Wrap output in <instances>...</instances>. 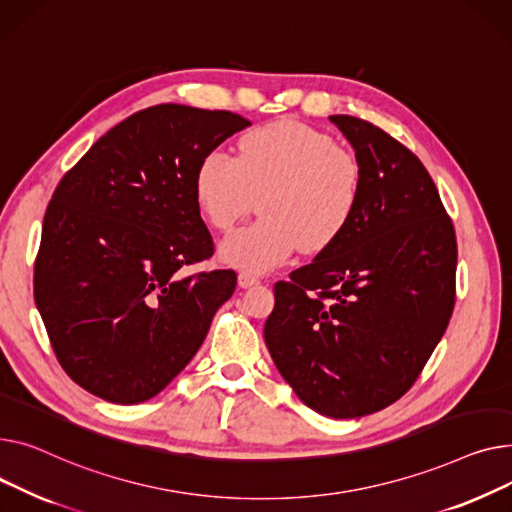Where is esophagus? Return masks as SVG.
<instances>
[{
    "mask_svg": "<svg viewBox=\"0 0 512 512\" xmlns=\"http://www.w3.org/2000/svg\"><path fill=\"white\" fill-rule=\"evenodd\" d=\"M237 283H239V287H254V285L260 283V279L252 273H246V270H244V273L237 275Z\"/></svg>",
    "mask_w": 512,
    "mask_h": 512,
    "instance_id": "1",
    "label": "esophagus"
}]
</instances>
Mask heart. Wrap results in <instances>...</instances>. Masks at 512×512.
<instances>
[{"instance_id":"obj_1","label":"heart","mask_w":512,"mask_h":512,"mask_svg":"<svg viewBox=\"0 0 512 512\" xmlns=\"http://www.w3.org/2000/svg\"><path fill=\"white\" fill-rule=\"evenodd\" d=\"M362 188L355 153L291 119L244 134L235 157L208 150L194 173L200 213L217 231L233 229L260 198L262 219L221 244L229 264L252 273L281 266L297 248L316 254L333 246L353 221Z\"/></svg>"}]
</instances>
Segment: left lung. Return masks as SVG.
<instances>
[{"label": "left lung", "instance_id": "obj_1", "mask_svg": "<svg viewBox=\"0 0 512 512\" xmlns=\"http://www.w3.org/2000/svg\"><path fill=\"white\" fill-rule=\"evenodd\" d=\"M364 169L337 242L275 285L264 341L310 409L362 417L401 399L453 316L457 235L428 169L353 115L330 117Z\"/></svg>", "mask_w": 512, "mask_h": 512}]
</instances>
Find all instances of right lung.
Returning <instances> with one entry per match:
<instances>
[{"mask_svg": "<svg viewBox=\"0 0 512 512\" xmlns=\"http://www.w3.org/2000/svg\"><path fill=\"white\" fill-rule=\"evenodd\" d=\"M246 117L136 111L59 179L35 260V304L64 372L109 403L148 401L200 349L233 270L184 275L215 246L194 196L200 159Z\"/></svg>", "mask_w": 512, "mask_h": 512, "instance_id": "obj_1", "label": "right lung"}]
</instances>
